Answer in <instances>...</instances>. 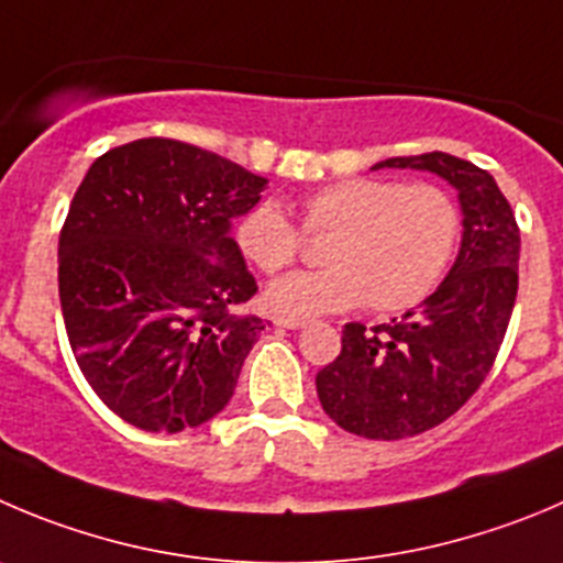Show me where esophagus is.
<instances>
[{"label":"esophagus","instance_id":"1","mask_svg":"<svg viewBox=\"0 0 563 563\" xmlns=\"http://www.w3.org/2000/svg\"><path fill=\"white\" fill-rule=\"evenodd\" d=\"M276 325H282V329H303V325H309L307 318H278Z\"/></svg>","mask_w":563,"mask_h":563}]
</instances>
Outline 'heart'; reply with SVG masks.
Listing matches in <instances>:
<instances>
[{
    "label": "heart",
    "instance_id": "obj_1",
    "mask_svg": "<svg viewBox=\"0 0 563 563\" xmlns=\"http://www.w3.org/2000/svg\"><path fill=\"white\" fill-rule=\"evenodd\" d=\"M307 234H328L323 271L292 273L267 287L265 303L282 318L342 312L365 301L376 312L415 307L456 254L462 210L433 181L351 176L318 187L301 201ZM234 243L256 271H285L301 254V232L273 201H260L234 223Z\"/></svg>",
    "mask_w": 563,
    "mask_h": 563
}]
</instances>
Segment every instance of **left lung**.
<instances>
[{
    "mask_svg": "<svg viewBox=\"0 0 563 563\" xmlns=\"http://www.w3.org/2000/svg\"><path fill=\"white\" fill-rule=\"evenodd\" d=\"M459 190L462 249L417 309L382 325L347 323L340 356L318 373L325 415L365 439H406L456 415L495 365L519 285V227L497 181L445 152L389 157Z\"/></svg>",
    "mask_w": 563,
    "mask_h": 563,
    "instance_id": "left-lung-1",
    "label": "left lung"
}]
</instances>
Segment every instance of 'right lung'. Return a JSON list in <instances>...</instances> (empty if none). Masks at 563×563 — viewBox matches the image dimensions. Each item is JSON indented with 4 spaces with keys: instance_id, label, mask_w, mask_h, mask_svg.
<instances>
[{
    "instance_id": "obj_1",
    "label": "right lung",
    "mask_w": 563,
    "mask_h": 563,
    "mask_svg": "<svg viewBox=\"0 0 563 563\" xmlns=\"http://www.w3.org/2000/svg\"><path fill=\"white\" fill-rule=\"evenodd\" d=\"M267 179L205 148L143 137L101 154L60 232V307L77 365L121 420L176 433L212 420L265 320L232 221Z\"/></svg>"
}]
</instances>
